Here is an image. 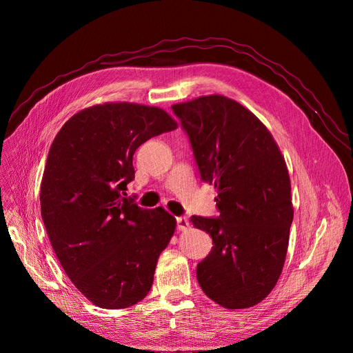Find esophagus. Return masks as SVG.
Listing matches in <instances>:
<instances>
[{"instance_id": "34e87169", "label": "esophagus", "mask_w": 353, "mask_h": 353, "mask_svg": "<svg viewBox=\"0 0 353 353\" xmlns=\"http://www.w3.org/2000/svg\"><path fill=\"white\" fill-rule=\"evenodd\" d=\"M176 223H177V229H179V230H181V232L188 230V229H189V226H190L189 220H188L186 217H176Z\"/></svg>"}]
</instances>
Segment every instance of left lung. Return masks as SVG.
<instances>
[{
  "mask_svg": "<svg viewBox=\"0 0 353 353\" xmlns=\"http://www.w3.org/2000/svg\"><path fill=\"white\" fill-rule=\"evenodd\" d=\"M188 133L203 181L214 184L217 217L192 216L213 239L197 265V281L228 309L250 307L282 273L293 220L290 179L269 130L252 111L225 96L172 105Z\"/></svg>",
  "mask_w": 353,
  "mask_h": 353,
  "instance_id": "1",
  "label": "left lung"
}]
</instances>
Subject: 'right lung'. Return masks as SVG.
<instances>
[{
    "label": "right lung",
    "mask_w": 353,
    "mask_h": 353,
    "mask_svg": "<svg viewBox=\"0 0 353 353\" xmlns=\"http://www.w3.org/2000/svg\"><path fill=\"white\" fill-rule=\"evenodd\" d=\"M177 123L159 107L104 103L79 111L55 136L41 180V217L64 272L99 307L144 299L176 219L123 197L133 154Z\"/></svg>",
    "instance_id": "obj_1"
}]
</instances>
